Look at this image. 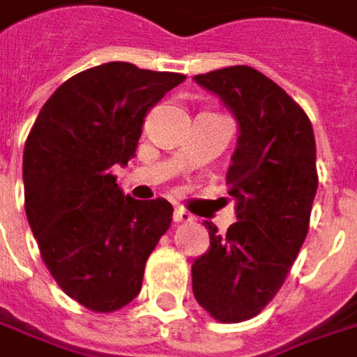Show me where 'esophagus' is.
Masks as SVG:
<instances>
[{"instance_id": "1", "label": "esophagus", "mask_w": 357, "mask_h": 357, "mask_svg": "<svg viewBox=\"0 0 357 357\" xmlns=\"http://www.w3.org/2000/svg\"><path fill=\"white\" fill-rule=\"evenodd\" d=\"M174 224H188V222H192V216L188 214V212H184L183 208H176L173 214Z\"/></svg>"}]
</instances>
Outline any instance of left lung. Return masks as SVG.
Wrapping results in <instances>:
<instances>
[{"label":"left lung","instance_id":"8db88e82","mask_svg":"<svg viewBox=\"0 0 357 357\" xmlns=\"http://www.w3.org/2000/svg\"><path fill=\"white\" fill-rule=\"evenodd\" d=\"M195 80L240 123L226 174L238 222L224 236L206 222L210 250L192 263L198 305L234 324L273 301L305 243L318 188L317 143L305 109L259 70L240 64Z\"/></svg>","mask_w":357,"mask_h":357}]
</instances>
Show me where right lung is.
Segmentation results:
<instances>
[{
	"instance_id": "add662e5",
	"label": "right lung",
	"mask_w": 357,
	"mask_h": 357,
	"mask_svg": "<svg viewBox=\"0 0 357 357\" xmlns=\"http://www.w3.org/2000/svg\"><path fill=\"white\" fill-rule=\"evenodd\" d=\"M184 74L107 62L74 74L40 107L23 151L25 212L66 295L114 312L139 295L173 206L123 196L114 165L135 157L143 117Z\"/></svg>"
}]
</instances>
